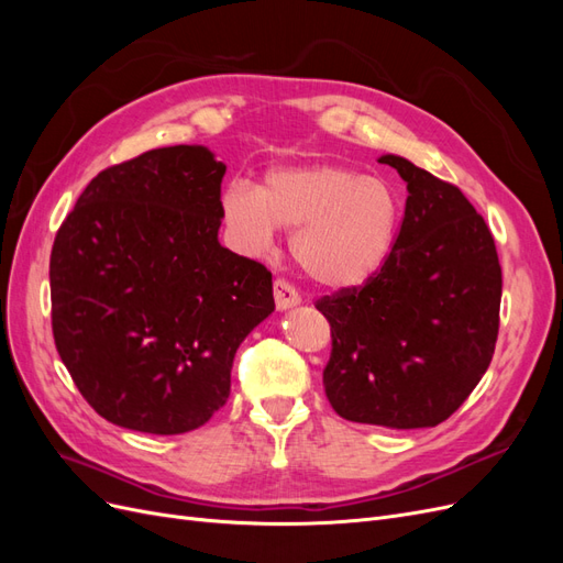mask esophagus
Listing matches in <instances>:
<instances>
[{"label":"esophagus","mask_w":563,"mask_h":563,"mask_svg":"<svg viewBox=\"0 0 563 563\" xmlns=\"http://www.w3.org/2000/svg\"><path fill=\"white\" fill-rule=\"evenodd\" d=\"M272 294H275L277 310H288L300 305V294L286 279H275V284H272Z\"/></svg>","instance_id":"34e87169"}]
</instances>
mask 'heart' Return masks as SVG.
Masks as SVG:
<instances>
[{
  "label": "heart",
  "instance_id": "1",
  "mask_svg": "<svg viewBox=\"0 0 563 563\" xmlns=\"http://www.w3.org/2000/svg\"><path fill=\"white\" fill-rule=\"evenodd\" d=\"M220 216L234 246L263 253L277 228L294 230L291 253L308 275L329 288L371 279L395 242L399 199L391 187L335 164L272 168L258 190L232 183Z\"/></svg>",
  "mask_w": 563,
  "mask_h": 563
}]
</instances>
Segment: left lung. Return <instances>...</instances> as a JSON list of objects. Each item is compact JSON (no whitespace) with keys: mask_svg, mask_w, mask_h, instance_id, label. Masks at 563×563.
<instances>
[{"mask_svg":"<svg viewBox=\"0 0 563 563\" xmlns=\"http://www.w3.org/2000/svg\"><path fill=\"white\" fill-rule=\"evenodd\" d=\"M378 162L406 183L404 220L376 275L314 302L333 340L323 389L345 420L434 428L472 395L493 360L498 251L455 185L397 155Z\"/></svg>","mask_w":563,"mask_h":563,"instance_id":"1","label":"left lung"}]
</instances>
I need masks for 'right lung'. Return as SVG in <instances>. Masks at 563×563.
<instances>
[{
  "label": "right lung",
  "mask_w": 563,
  "mask_h": 563,
  "mask_svg": "<svg viewBox=\"0 0 563 563\" xmlns=\"http://www.w3.org/2000/svg\"><path fill=\"white\" fill-rule=\"evenodd\" d=\"M225 164L174 145L100 172L51 251V327L98 416L147 434L201 428L236 347L275 312L265 265L220 246Z\"/></svg>",
  "instance_id": "obj_1"
}]
</instances>
